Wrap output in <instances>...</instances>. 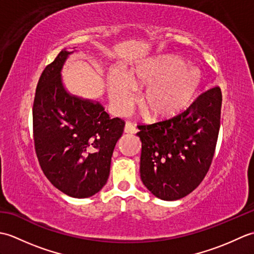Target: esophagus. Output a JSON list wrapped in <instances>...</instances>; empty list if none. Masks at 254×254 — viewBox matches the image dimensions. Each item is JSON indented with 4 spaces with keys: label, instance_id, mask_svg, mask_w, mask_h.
I'll list each match as a JSON object with an SVG mask.
<instances>
[{
    "label": "esophagus",
    "instance_id": "esophagus-1",
    "mask_svg": "<svg viewBox=\"0 0 254 254\" xmlns=\"http://www.w3.org/2000/svg\"><path fill=\"white\" fill-rule=\"evenodd\" d=\"M124 132L127 134H135L137 132V128L135 127V124L127 121L126 122V126H124Z\"/></svg>",
    "mask_w": 254,
    "mask_h": 254
}]
</instances>
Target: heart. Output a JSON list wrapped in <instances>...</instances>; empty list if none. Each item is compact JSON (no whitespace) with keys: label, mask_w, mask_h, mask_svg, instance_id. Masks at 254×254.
Masks as SVG:
<instances>
[{"label":"heart","mask_w":254,"mask_h":254,"mask_svg":"<svg viewBox=\"0 0 254 254\" xmlns=\"http://www.w3.org/2000/svg\"><path fill=\"white\" fill-rule=\"evenodd\" d=\"M202 83L198 67L181 58L165 56L148 59L134 66L128 76L113 73L109 79V98L119 113H126L137 101L136 90L146 87L143 109L154 118H171L185 111L195 98Z\"/></svg>","instance_id":"heart-1"}]
</instances>
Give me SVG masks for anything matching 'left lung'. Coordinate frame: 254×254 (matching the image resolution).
<instances>
[{"mask_svg":"<svg viewBox=\"0 0 254 254\" xmlns=\"http://www.w3.org/2000/svg\"><path fill=\"white\" fill-rule=\"evenodd\" d=\"M222 100V90L215 86L176 117L137 126L141 179L156 197L182 198L203 181L216 148Z\"/></svg>","mask_w":254,"mask_h":254,"instance_id":"obj_1","label":"left lung"}]
</instances>
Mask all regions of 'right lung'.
Masks as SVG:
<instances>
[{"label": "right lung", "instance_id": "add662e5", "mask_svg": "<svg viewBox=\"0 0 254 254\" xmlns=\"http://www.w3.org/2000/svg\"><path fill=\"white\" fill-rule=\"evenodd\" d=\"M62 50L47 65L37 85L32 128L38 161L53 186L84 198L104 187L124 121L111 119L98 101L69 95L61 79L68 55Z\"/></svg>", "mask_w": 254, "mask_h": 254}]
</instances>
